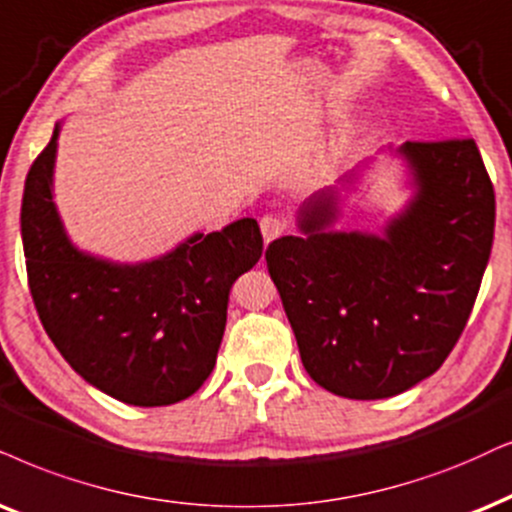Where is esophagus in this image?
<instances>
[{
	"instance_id": "34e87169",
	"label": "esophagus",
	"mask_w": 512,
	"mask_h": 512,
	"mask_svg": "<svg viewBox=\"0 0 512 512\" xmlns=\"http://www.w3.org/2000/svg\"><path fill=\"white\" fill-rule=\"evenodd\" d=\"M260 229H262L264 243H271L274 238H278L283 231H286V222H283V219H278L276 215H264L260 219Z\"/></svg>"
}]
</instances>
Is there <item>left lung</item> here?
<instances>
[{"label":"left lung","instance_id":"left-lung-1","mask_svg":"<svg viewBox=\"0 0 512 512\" xmlns=\"http://www.w3.org/2000/svg\"><path fill=\"white\" fill-rule=\"evenodd\" d=\"M409 198L378 231L338 229L375 158L312 193L300 234L267 248L302 364L323 390L387 399L437 371L461 338L494 241L496 200L472 139L383 148Z\"/></svg>","mask_w":512,"mask_h":512}]
</instances>
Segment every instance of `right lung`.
<instances>
[{"instance_id":"add662e5","label":"right lung","mask_w":512,"mask_h":512,"mask_svg":"<svg viewBox=\"0 0 512 512\" xmlns=\"http://www.w3.org/2000/svg\"><path fill=\"white\" fill-rule=\"evenodd\" d=\"M56 122L25 179L21 236L30 293L63 359L132 406H167L208 380L234 281L262 257L252 217L196 231L165 255L113 262L70 241L54 200Z\"/></svg>"}]
</instances>
